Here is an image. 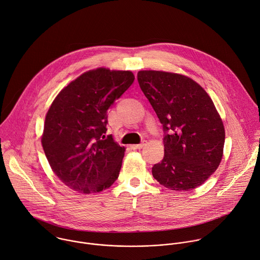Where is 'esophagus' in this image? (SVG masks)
<instances>
[{
  "label": "esophagus",
  "mask_w": 260,
  "mask_h": 260,
  "mask_svg": "<svg viewBox=\"0 0 260 260\" xmlns=\"http://www.w3.org/2000/svg\"><path fill=\"white\" fill-rule=\"evenodd\" d=\"M146 144L145 143H141V144H138V145H132L131 148L134 149V150H137V149H142Z\"/></svg>",
  "instance_id": "34e87169"
}]
</instances>
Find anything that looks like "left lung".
Returning a JSON list of instances; mask_svg holds the SVG:
<instances>
[{
    "instance_id": "obj_1",
    "label": "left lung",
    "mask_w": 260,
    "mask_h": 260,
    "mask_svg": "<svg viewBox=\"0 0 260 260\" xmlns=\"http://www.w3.org/2000/svg\"><path fill=\"white\" fill-rule=\"evenodd\" d=\"M138 80L166 133L164 157L152 167L154 179L178 192L201 186L223 155L224 126L213 101L184 74L140 70Z\"/></svg>"
}]
</instances>
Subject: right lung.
Instances as JSON below:
<instances>
[{
    "instance_id": "add662e5",
    "label": "right lung",
    "mask_w": 260,
    "mask_h": 260,
    "mask_svg": "<svg viewBox=\"0 0 260 260\" xmlns=\"http://www.w3.org/2000/svg\"><path fill=\"white\" fill-rule=\"evenodd\" d=\"M134 79L129 70H89L51 104L41 142L53 172L70 189L96 194L117 180L125 147L105 136L107 111Z\"/></svg>"
}]
</instances>
